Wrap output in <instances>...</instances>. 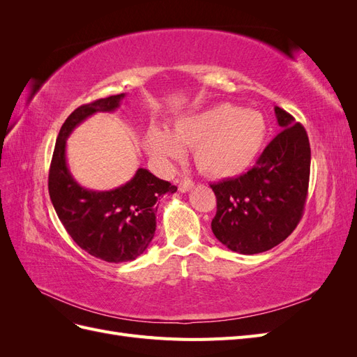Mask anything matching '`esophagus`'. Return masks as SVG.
Instances as JSON below:
<instances>
[{
	"mask_svg": "<svg viewBox=\"0 0 357 357\" xmlns=\"http://www.w3.org/2000/svg\"><path fill=\"white\" fill-rule=\"evenodd\" d=\"M193 186H195V183H193V180L190 178H183L180 183H178V190L180 192H189L190 189H193Z\"/></svg>",
	"mask_w": 357,
	"mask_h": 357,
	"instance_id": "34e87169",
	"label": "esophagus"
}]
</instances>
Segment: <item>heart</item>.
I'll list each match as a JSON object with an SVG mask.
<instances>
[{
    "mask_svg": "<svg viewBox=\"0 0 357 357\" xmlns=\"http://www.w3.org/2000/svg\"><path fill=\"white\" fill-rule=\"evenodd\" d=\"M265 138L264 119L231 104H218L177 119L172 134L158 123L146 131L144 146L159 162L177 159L183 146L195 147V162L207 176H238L252 164Z\"/></svg>",
    "mask_w": 357,
    "mask_h": 357,
    "instance_id": "heart-1",
    "label": "heart"
}]
</instances>
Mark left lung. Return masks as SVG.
I'll list each match as a JSON object with an SVG mask.
<instances>
[{"mask_svg":"<svg viewBox=\"0 0 357 357\" xmlns=\"http://www.w3.org/2000/svg\"><path fill=\"white\" fill-rule=\"evenodd\" d=\"M280 134L245 174L213 183L218 211L211 231L241 255L269 250L294 232L308 192L311 150L304 126L274 107Z\"/></svg>","mask_w":357,"mask_h":357,"instance_id":"8db88e82","label":"left lung"}]
</instances>
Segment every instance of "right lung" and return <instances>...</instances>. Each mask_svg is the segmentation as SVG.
I'll return each mask as SVG.
<instances>
[{
    "label": "right lung",
    "instance_id": "1",
    "mask_svg": "<svg viewBox=\"0 0 357 357\" xmlns=\"http://www.w3.org/2000/svg\"><path fill=\"white\" fill-rule=\"evenodd\" d=\"M125 93L112 95L75 109L61 126L49 171V195L74 243L105 262H131L143 255L156 231V201L177 188L146 168L112 190L80 186L67 164V138L95 113H112Z\"/></svg>",
    "mask_w": 357,
    "mask_h": 357
}]
</instances>
